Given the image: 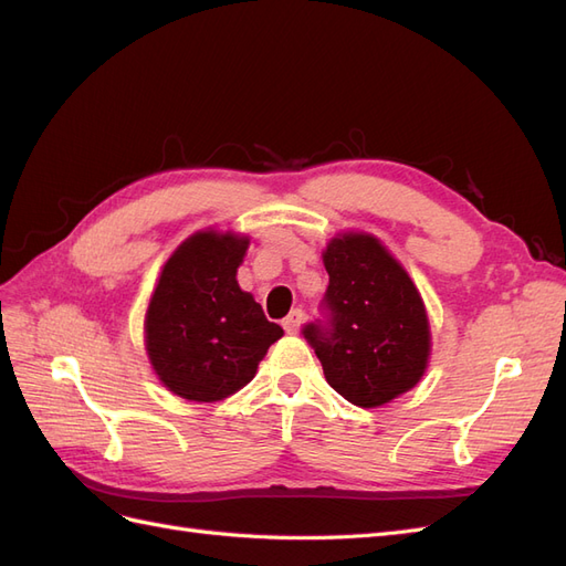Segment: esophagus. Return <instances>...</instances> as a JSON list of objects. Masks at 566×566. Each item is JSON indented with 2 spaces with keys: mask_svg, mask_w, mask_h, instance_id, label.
Masks as SVG:
<instances>
[{
  "mask_svg": "<svg viewBox=\"0 0 566 566\" xmlns=\"http://www.w3.org/2000/svg\"><path fill=\"white\" fill-rule=\"evenodd\" d=\"M302 312L300 310H295V312H290L285 318H283V331L285 333H297L300 331V325H302Z\"/></svg>",
  "mask_w": 566,
  "mask_h": 566,
  "instance_id": "obj_1",
  "label": "esophagus"
}]
</instances>
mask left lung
Listing matches in <instances>:
<instances>
[{
	"label": "left lung",
	"instance_id": "8db88e82",
	"mask_svg": "<svg viewBox=\"0 0 566 566\" xmlns=\"http://www.w3.org/2000/svg\"><path fill=\"white\" fill-rule=\"evenodd\" d=\"M328 287L302 328L328 385L375 408L413 387L430 356V323L413 281L378 238L347 233L323 252Z\"/></svg>",
	"mask_w": 566,
	"mask_h": 566
}]
</instances>
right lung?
<instances>
[{
  "instance_id": "add662e5",
  "label": "right lung",
  "mask_w": 566,
  "mask_h": 566,
  "mask_svg": "<svg viewBox=\"0 0 566 566\" xmlns=\"http://www.w3.org/2000/svg\"><path fill=\"white\" fill-rule=\"evenodd\" d=\"M248 238L202 231L165 264L146 314V349L165 387L188 401H219L245 387L283 335L238 287Z\"/></svg>"
}]
</instances>
